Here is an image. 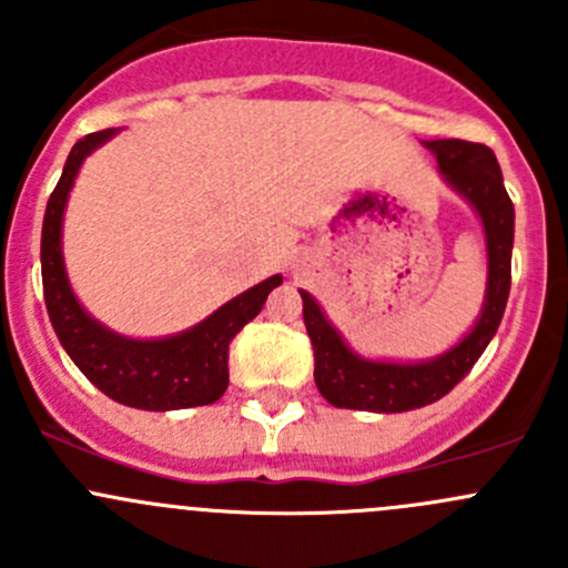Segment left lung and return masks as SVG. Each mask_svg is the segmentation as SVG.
<instances>
[{"mask_svg":"<svg viewBox=\"0 0 568 568\" xmlns=\"http://www.w3.org/2000/svg\"><path fill=\"white\" fill-rule=\"evenodd\" d=\"M428 151L437 156L439 173L462 194L486 233V296L473 329L439 357L426 363H382L365 359L346 346L341 332L329 324L318 302L302 294L307 335L316 357L318 393L337 409L409 412L448 395L469 374L484 348L495 337L511 291L514 203L503 186V173L491 148L467 140H432Z\"/></svg>","mask_w":568,"mask_h":568,"instance_id":"8db88e82","label":"left lung"}]
</instances>
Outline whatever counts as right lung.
<instances>
[{"mask_svg":"<svg viewBox=\"0 0 568 568\" xmlns=\"http://www.w3.org/2000/svg\"><path fill=\"white\" fill-rule=\"evenodd\" d=\"M118 134L114 129L95 131L79 140L68 153L60 181L45 203L40 268L43 296L51 326L77 368L112 400L134 409L170 412L214 404L227 390V352L236 332L261 313L263 302L283 283L280 274L252 285L236 300L225 302L192 329L156 341H134L106 329L88 316L73 296L62 261V216L68 194L84 159Z\"/></svg>","mask_w":568,"mask_h":568,"instance_id":"obj_1","label":"right lung"}]
</instances>
